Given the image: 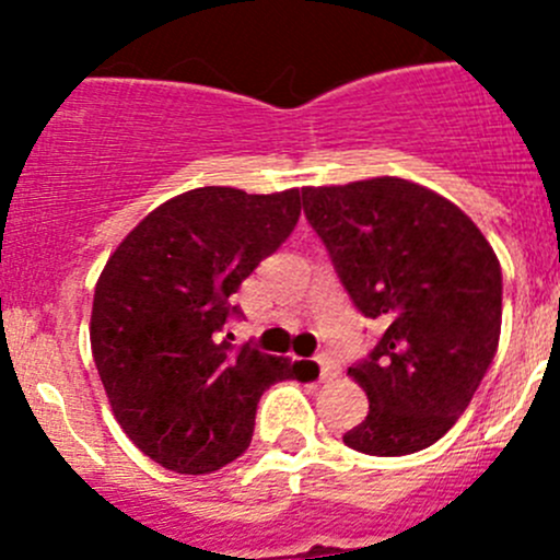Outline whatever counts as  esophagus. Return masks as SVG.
<instances>
[{"label":"esophagus","mask_w":560,"mask_h":560,"mask_svg":"<svg viewBox=\"0 0 560 560\" xmlns=\"http://www.w3.org/2000/svg\"><path fill=\"white\" fill-rule=\"evenodd\" d=\"M316 363H319V376L322 380H330L332 374H336V363H332L330 354H316Z\"/></svg>","instance_id":"esophagus-1"}]
</instances>
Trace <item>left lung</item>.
Instances as JSON below:
<instances>
[{
  "instance_id": "left-lung-1",
  "label": "left lung",
  "mask_w": 560,
  "mask_h": 560,
  "mask_svg": "<svg viewBox=\"0 0 560 560\" xmlns=\"http://www.w3.org/2000/svg\"><path fill=\"white\" fill-rule=\"evenodd\" d=\"M303 211L360 314L382 327L349 376L369 415L343 433L358 453L431 447L488 374L501 336V265L477 224L411 180L306 186Z\"/></svg>"
}]
</instances>
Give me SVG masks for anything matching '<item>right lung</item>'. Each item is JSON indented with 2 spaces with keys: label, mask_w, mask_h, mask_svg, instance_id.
<instances>
[{
  "label": "right lung",
  "mask_w": 560,
  "mask_h": 560,
  "mask_svg": "<svg viewBox=\"0 0 560 560\" xmlns=\"http://www.w3.org/2000/svg\"><path fill=\"white\" fill-rule=\"evenodd\" d=\"M301 217V191H184L151 211L107 259L94 290L92 354L118 425L178 474H208L246 453L259 395L298 363L235 349L230 298Z\"/></svg>",
  "instance_id": "obj_1"
}]
</instances>
